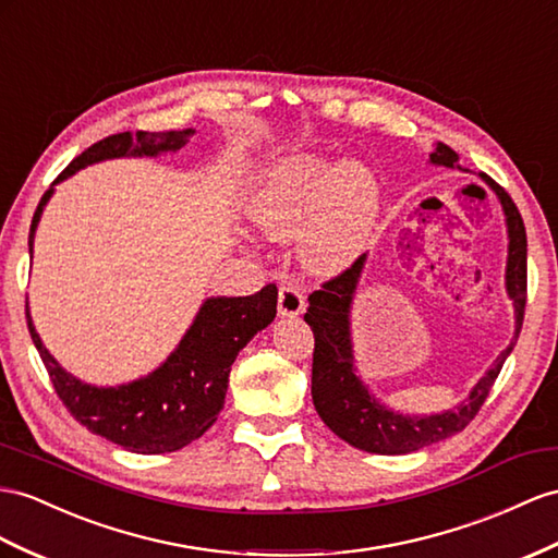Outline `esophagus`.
Segmentation results:
<instances>
[{"mask_svg":"<svg viewBox=\"0 0 558 558\" xmlns=\"http://www.w3.org/2000/svg\"><path fill=\"white\" fill-rule=\"evenodd\" d=\"M306 308V299L294 284H282L278 294V316L282 318H296L302 316Z\"/></svg>","mask_w":558,"mask_h":558,"instance_id":"obj_1","label":"esophagus"}]
</instances>
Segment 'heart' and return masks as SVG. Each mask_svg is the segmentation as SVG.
Returning <instances> with one entry per match:
<instances>
[{
  "label": "heart",
  "mask_w": 558,
  "mask_h": 558,
  "mask_svg": "<svg viewBox=\"0 0 558 558\" xmlns=\"http://www.w3.org/2000/svg\"><path fill=\"white\" fill-rule=\"evenodd\" d=\"M381 214V189L365 165L302 153L284 157L256 189L250 217L270 240L299 238L313 276L344 274L367 250Z\"/></svg>",
  "instance_id": "b5f03b06"
}]
</instances>
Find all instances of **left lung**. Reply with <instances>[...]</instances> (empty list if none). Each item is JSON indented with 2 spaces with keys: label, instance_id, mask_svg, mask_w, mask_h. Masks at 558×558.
Instances as JSON below:
<instances>
[{
  "label": "left lung",
  "instance_id": "obj_1",
  "mask_svg": "<svg viewBox=\"0 0 558 558\" xmlns=\"http://www.w3.org/2000/svg\"><path fill=\"white\" fill-rule=\"evenodd\" d=\"M428 162L436 167L466 171L460 165V157L446 143H436L434 153L428 155ZM478 177L497 195L505 211L509 238L505 284L513 302L517 325H513V339L509 341V347L497 355L488 373L478 379L476 387L469 391L462 403H457L446 412H438V415H403V412H396L377 401L369 393L367 384L359 377L351 341V306L367 254H363L344 274L327 280L318 292L308 296V311L304 313V320L311 325L313 337H316L311 373L313 405H316L320 420L353 448L377 454H408L462 432L476 417L507 355L517 347L525 308V226L517 205H513V199L502 185H497L483 171Z\"/></svg>",
  "mask_w": 558,
  "mask_h": 558
}]
</instances>
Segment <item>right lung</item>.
I'll use <instances>...</instances> for the list:
<instances>
[{
    "label": "right lung",
    "instance_id": "1",
    "mask_svg": "<svg viewBox=\"0 0 558 558\" xmlns=\"http://www.w3.org/2000/svg\"><path fill=\"white\" fill-rule=\"evenodd\" d=\"M195 132H122L94 143L77 155L51 189L41 195L35 209L27 247L33 254L37 223L53 195V185L75 171L118 157H157L177 153ZM278 288L266 284L250 296H209L199 306L195 320L185 330L169 359L146 377L120 387H94L70 375L41 344L31 308L25 304L27 330L39 351L56 393L80 424L92 434L118 442L124 450L141 454L174 452L203 436L223 410L228 375L238 353L247 341L276 318Z\"/></svg>",
    "mask_w": 558,
    "mask_h": 558
}]
</instances>
